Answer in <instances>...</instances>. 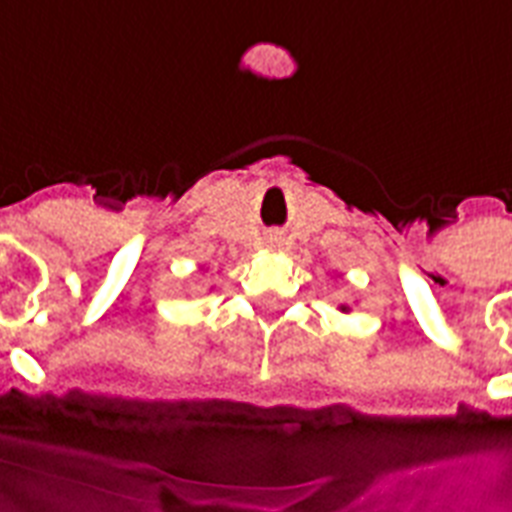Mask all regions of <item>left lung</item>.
Instances as JSON below:
<instances>
[{"label": "left lung", "mask_w": 512, "mask_h": 512, "mask_svg": "<svg viewBox=\"0 0 512 512\" xmlns=\"http://www.w3.org/2000/svg\"><path fill=\"white\" fill-rule=\"evenodd\" d=\"M340 311H342V313H348V305H340Z\"/></svg>", "instance_id": "left-lung-1"}]
</instances>
